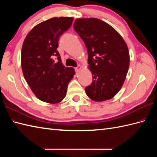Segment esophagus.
<instances>
[{
	"mask_svg": "<svg viewBox=\"0 0 157 157\" xmlns=\"http://www.w3.org/2000/svg\"><path fill=\"white\" fill-rule=\"evenodd\" d=\"M81 69H82V67L80 65H78V66H77L75 68V71L76 73H78V72H79V71H80Z\"/></svg>",
	"mask_w": 157,
	"mask_h": 157,
	"instance_id": "obj_1",
	"label": "esophagus"
}]
</instances>
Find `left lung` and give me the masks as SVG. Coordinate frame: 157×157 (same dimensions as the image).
Listing matches in <instances>:
<instances>
[{"instance_id":"8db88e82","label":"left lung","mask_w":157,"mask_h":157,"mask_svg":"<svg viewBox=\"0 0 157 157\" xmlns=\"http://www.w3.org/2000/svg\"><path fill=\"white\" fill-rule=\"evenodd\" d=\"M73 28L85 43L92 84L85 88L94 101L112 98L121 89L129 66V54L123 38L112 26L96 18L77 19Z\"/></svg>"}]
</instances>
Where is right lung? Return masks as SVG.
I'll return each mask as SVG.
<instances>
[{"label":"right lung","instance_id":"right-lung-1","mask_svg":"<svg viewBox=\"0 0 157 157\" xmlns=\"http://www.w3.org/2000/svg\"><path fill=\"white\" fill-rule=\"evenodd\" d=\"M73 17H53L33 28L21 49L23 75L36 97L55 104L65 97L67 86L75 74L63 66L56 48L61 36L71 27Z\"/></svg>","mask_w":157,"mask_h":157}]
</instances>
